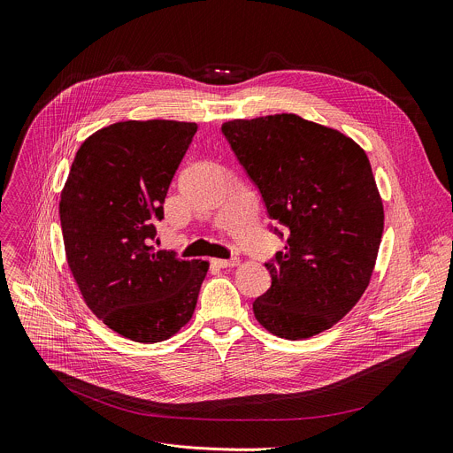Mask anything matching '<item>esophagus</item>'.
Here are the masks:
<instances>
[{"instance_id":"34e87169","label":"esophagus","mask_w":453,"mask_h":453,"mask_svg":"<svg viewBox=\"0 0 453 453\" xmlns=\"http://www.w3.org/2000/svg\"><path fill=\"white\" fill-rule=\"evenodd\" d=\"M211 264L219 269H224V267H236L240 264L238 258H231V260H222V258H213Z\"/></svg>"}]
</instances>
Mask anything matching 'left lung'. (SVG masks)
Returning a JSON list of instances; mask_svg holds the SVG:
<instances>
[{
  "mask_svg": "<svg viewBox=\"0 0 453 453\" xmlns=\"http://www.w3.org/2000/svg\"><path fill=\"white\" fill-rule=\"evenodd\" d=\"M273 220L289 227L285 251L265 264L271 287L253 302L274 336L307 340L336 325L372 278L385 213L363 148L296 113L222 125Z\"/></svg>",
  "mask_w": 453,
  "mask_h": 453,
  "instance_id": "8db88e82",
  "label": "left lung"
}]
</instances>
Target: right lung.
<instances>
[{
  "label": "right lung",
  "mask_w": 453,
  "mask_h": 453,
  "mask_svg": "<svg viewBox=\"0 0 453 453\" xmlns=\"http://www.w3.org/2000/svg\"><path fill=\"white\" fill-rule=\"evenodd\" d=\"M195 122L120 120L85 139L61 189L65 255L88 309L139 343L170 340L191 319L210 262L155 251L170 182Z\"/></svg>",
  "instance_id": "right-lung-1"
}]
</instances>
